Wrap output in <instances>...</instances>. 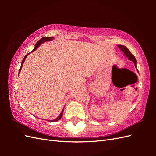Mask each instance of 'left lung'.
<instances>
[{"instance_id":"obj_1","label":"left lung","mask_w":156,"mask_h":156,"mask_svg":"<svg viewBox=\"0 0 156 156\" xmlns=\"http://www.w3.org/2000/svg\"><path fill=\"white\" fill-rule=\"evenodd\" d=\"M118 47H119V49L121 50V51L122 52V53H124V55L126 56V57L128 58V59L131 61H132V62H133L135 67L136 68V58H135V56L132 55L130 51H129V49H127L126 46L124 45H118Z\"/></svg>"}]
</instances>
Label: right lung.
Here are the masks:
<instances>
[{
    "mask_svg": "<svg viewBox=\"0 0 156 156\" xmlns=\"http://www.w3.org/2000/svg\"><path fill=\"white\" fill-rule=\"evenodd\" d=\"M54 40V37H41V38L37 42V43L36 44V45H35V47H34V49H33L32 51V52H34L37 48H38V47L40 46V45H41V44H44V42H45V41H51V40ZM31 53V52H30ZM30 53H28L25 57H24V58H23V60H22V63H21V68H20V71H19V75H20V72H21V68H22V67H23V63H24V62H25V59H26V58H27V56L29 55ZM63 111H64V108L62 109V112H61V113L60 114V115L56 118V119H55V120H48V121H49V122H56V121H58V120H59L61 118H62V115H63Z\"/></svg>",
    "mask_w": 156,
    "mask_h": 156,
    "instance_id": "right-lung-1",
    "label": "right lung"
}]
</instances>
